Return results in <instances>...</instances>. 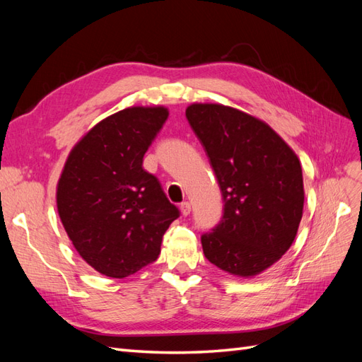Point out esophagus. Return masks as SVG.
<instances>
[{
	"label": "esophagus",
	"mask_w": 362,
	"mask_h": 362,
	"mask_svg": "<svg viewBox=\"0 0 362 362\" xmlns=\"http://www.w3.org/2000/svg\"><path fill=\"white\" fill-rule=\"evenodd\" d=\"M180 210H181V214H182V216H189L190 211H192V206H190L189 202H182V204L180 205Z\"/></svg>",
	"instance_id": "34e87169"
}]
</instances>
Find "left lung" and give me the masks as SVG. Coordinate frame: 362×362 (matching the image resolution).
Listing matches in <instances>:
<instances>
[{
  "label": "left lung",
  "instance_id": "1",
  "mask_svg": "<svg viewBox=\"0 0 362 362\" xmlns=\"http://www.w3.org/2000/svg\"><path fill=\"white\" fill-rule=\"evenodd\" d=\"M216 173L222 221L201 237L211 264L249 278L290 249L303 211L302 168L294 151L266 122L222 104L185 110Z\"/></svg>",
  "mask_w": 362,
  "mask_h": 362
}]
</instances>
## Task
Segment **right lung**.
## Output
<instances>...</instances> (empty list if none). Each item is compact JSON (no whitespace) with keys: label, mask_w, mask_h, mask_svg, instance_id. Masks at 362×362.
<instances>
[{"label":"right lung","mask_w":362,"mask_h":362,"mask_svg":"<svg viewBox=\"0 0 362 362\" xmlns=\"http://www.w3.org/2000/svg\"><path fill=\"white\" fill-rule=\"evenodd\" d=\"M166 107H128L98 122L76 144L57 184V210L80 257L122 279L160 255L180 217L144 156L166 122Z\"/></svg>","instance_id":"right-lung-1"}]
</instances>
